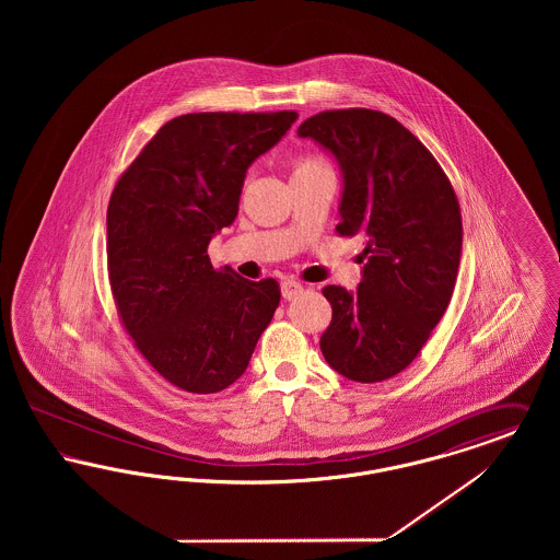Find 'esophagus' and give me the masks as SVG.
<instances>
[{
	"label": "esophagus",
	"mask_w": 560,
	"mask_h": 560,
	"mask_svg": "<svg viewBox=\"0 0 560 560\" xmlns=\"http://www.w3.org/2000/svg\"><path fill=\"white\" fill-rule=\"evenodd\" d=\"M300 292H302V283H298V281H293V279H285V281L281 283V293H283L285 300H293Z\"/></svg>",
	"instance_id": "obj_1"
}]
</instances>
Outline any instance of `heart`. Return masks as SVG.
<instances>
[{
	"label": "heart",
	"mask_w": 560,
	"mask_h": 560,
	"mask_svg": "<svg viewBox=\"0 0 560 560\" xmlns=\"http://www.w3.org/2000/svg\"><path fill=\"white\" fill-rule=\"evenodd\" d=\"M317 167H327L319 158H313V155H298L292 160V176H300L304 172H311V170H317Z\"/></svg>",
	"instance_id": "1"
}]
</instances>
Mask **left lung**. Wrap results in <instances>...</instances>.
Returning <instances> with one entry per match:
<instances>
[{
	"mask_svg": "<svg viewBox=\"0 0 560 560\" xmlns=\"http://www.w3.org/2000/svg\"><path fill=\"white\" fill-rule=\"evenodd\" d=\"M298 136L340 161L336 231L365 241L368 260L357 292L323 288L331 323L320 352L348 380H388L411 365L450 306L462 254L457 195L427 147L386 113L323 110Z\"/></svg>",
	"mask_w": 560,
	"mask_h": 560,
	"instance_id": "1",
	"label": "left lung"
}]
</instances>
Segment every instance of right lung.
<instances>
[{
	"mask_svg": "<svg viewBox=\"0 0 560 560\" xmlns=\"http://www.w3.org/2000/svg\"><path fill=\"white\" fill-rule=\"evenodd\" d=\"M298 119L277 113H188L161 126L110 192L108 285L149 365L192 395L229 388L272 319L275 279L213 268L208 243L240 212L252 161Z\"/></svg>",
	"mask_w": 560,
	"mask_h": 560,
	"instance_id": "right-lung-1",
	"label": "right lung"
}]
</instances>
